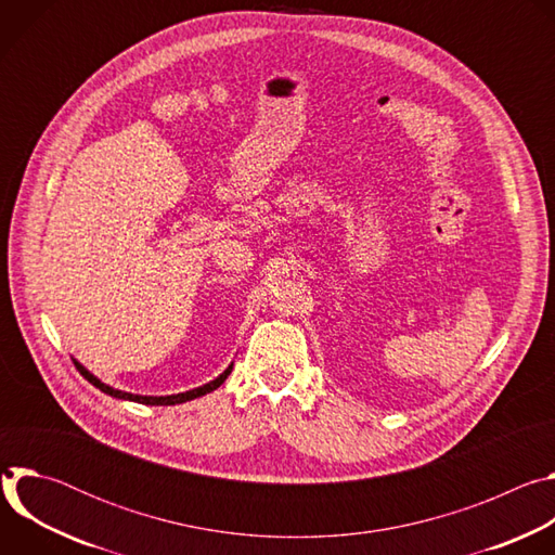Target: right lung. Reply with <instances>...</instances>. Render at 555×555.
I'll list each match as a JSON object with an SVG mask.
<instances>
[{"label": "right lung", "instance_id": "add662e5", "mask_svg": "<svg viewBox=\"0 0 555 555\" xmlns=\"http://www.w3.org/2000/svg\"><path fill=\"white\" fill-rule=\"evenodd\" d=\"M74 366H76L78 371H81V375H83L90 384H94V386L101 388L103 392L112 395V398H116V400H129V402H138V404H149V406H176V404H184V402H191V400H195V398H202V395H206V392L219 388V386L225 382V377L230 375V371H232V364H230L219 377H215L212 382H208V384H204V386H197V388H191V390L178 392V395H165V398H163V395H160V398H153V395H133V392L118 390V388H114V386L101 382L96 375H92L81 362H76V360H74Z\"/></svg>", "mask_w": 555, "mask_h": 555}]
</instances>
